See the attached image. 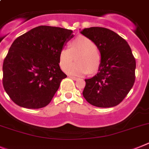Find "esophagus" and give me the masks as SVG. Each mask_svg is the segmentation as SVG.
I'll use <instances>...</instances> for the list:
<instances>
[{"mask_svg":"<svg viewBox=\"0 0 149 149\" xmlns=\"http://www.w3.org/2000/svg\"><path fill=\"white\" fill-rule=\"evenodd\" d=\"M69 77L70 79H72L73 80H76V79H78V78L77 77H75V76H69Z\"/></svg>","mask_w":149,"mask_h":149,"instance_id":"1","label":"esophagus"}]
</instances>
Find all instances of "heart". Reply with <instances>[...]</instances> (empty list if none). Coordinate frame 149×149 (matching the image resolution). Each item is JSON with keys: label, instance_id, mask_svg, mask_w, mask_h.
Here are the masks:
<instances>
[{"label": "heart", "instance_id": "obj_1", "mask_svg": "<svg viewBox=\"0 0 149 149\" xmlns=\"http://www.w3.org/2000/svg\"><path fill=\"white\" fill-rule=\"evenodd\" d=\"M76 56L77 63L71 65ZM101 60V54L95 43L84 36L76 37L70 43L69 49L63 48L59 52L61 68L63 70L67 69L66 72L72 76H82L88 71L95 73L100 67Z\"/></svg>", "mask_w": 149, "mask_h": 149}]
</instances>
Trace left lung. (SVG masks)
Here are the masks:
<instances>
[{
  "mask_svg": "<svg viewBox=\"0 0 149 149\" xmlns=\"http://www.w3.org/2000/svg\"><path fill=\"white\" fill-rule=\"evenodd\" d=\"M81 33L93 41L101 54L99 72L85 80L83 97L94 107L118 105L135 82L136 60L125 39L105 28H85Z\"/></svg>",
  "mask_w": 149,
  "mask_h": 149,
  "instance_id": "obj_1",
  "label": "left lung"
}]
</instances>
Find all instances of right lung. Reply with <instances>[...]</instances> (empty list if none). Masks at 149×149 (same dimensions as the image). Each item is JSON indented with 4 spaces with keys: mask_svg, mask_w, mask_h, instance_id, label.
<instances>
[{
    "mask_svg": "<svg viewBox=\"0 0 149 149\" xmlns=\"http://www.w3.org/2000/svg\"><path fill=\"white\" fill-rule=\"evenodd\" d=\"M73 37L58 27H36L15 39L3 60V85L18 106H47L67 75L59 66V52Z\"/></svg>",
    "mask_w": 149,
    "mask_h": 149,
    "instance_id": "add662e5",
    "label": "right lung"
}]
</instances>
